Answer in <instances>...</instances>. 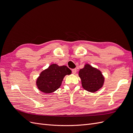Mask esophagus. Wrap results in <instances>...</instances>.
<instances>
[{"label":"esophagus","instance_id":"1","mask_svg":"<svg viewBox=\"0 0 133 133\" xmlns=\"http://www.w3.org/2000/svg\"><path fill=\"white\" fill-rule=\"evenodd\" d=\"M71 71H72V73L75 74L76 72V68H75V69H73L71 70Z\"/></svg>","mask_w":133,"mask_h":133}]
</instances>
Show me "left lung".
<instances>
[{
  "mask_svg": "<svg viewBox=\"0 0 133 133\" xmlns=\"http://www.w3.org/2000/svg\"><path fill=\"white\" fill-rule=\"evenodd\" d=\"M79 75L83 88L88 91L95 92L103 85L104 78L101 71L89 64H86L84 68L80 70Z\"/></svg>",
  "mask_w": 133,
  "mask_h": 133,
  "instance_id": "1",
  "label": "left lung"
}]
</instances>
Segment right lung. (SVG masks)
<instances>
[{"instance_id":"right-lung-1","label":"right lung","mask_w":133,"mask_h":133,"mask_svg":"<svg viewBox=\"0 0 133 133\" xmlns=\"http://www.w3.org/2000/svg\"><path fill=\"white\" fill-rule=\"evenodd\" d=\"M71 71L66 66H58L53 64L43 71L37 80L38 89L45 93H51L60 87L64 76L69 75Z\"/></svg>"}]
</instances>
